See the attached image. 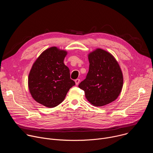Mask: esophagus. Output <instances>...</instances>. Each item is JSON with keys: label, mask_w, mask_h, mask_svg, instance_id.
<instances>
[{"label": "esophagus", "mask_w": 153, "mask_h": 153, "mask_svg": "<svg viewBox=\"0 0 153 153\" xmlns=\"http://www.w3.org/2000/svg\"><path fill=\"white\" fill-rule=\"evenodd\" d=\"M79 82H80V79H77L75 80V83H76V85H79Z\"/></svg>", "instance_id": "34e87169"}]
</instances>
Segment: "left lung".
<instances>
[{"label": "left lung", "instance_id": "8db88e82", "mask_svg": "<svg viewBox=\"0 0 153 153\" xmlns=\"http://www.w3.org/2000/svg\"><path fill=\"white\" fill-rule=\"evenodd\" d=\"M89 71L79 85L85 97L94 106H102L114 101L123 86V75L115 58L97 48L88 54Z\"/></svg>", "mask_w": 153, "mask_h": 153}]
</instances>
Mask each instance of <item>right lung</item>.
<instances>
[{
  "instance_id": "right-lung-1",
  "label": "right lung",
  "mask_w": 153,
  "mask_h": 153,
  "mask_svg": "<svg viewBox=\"0 0 153 153\" xmlns=\"http://www.w3.org/2000/svg\"><path fill=\"white\" fill-rule=\"evenodd\" d=\"M67 52L57 47L43 51L34 63L28 76V87L33 98L48 108L61 103L75 82L63 63Z\"/></svg>"
}]
</instances>
